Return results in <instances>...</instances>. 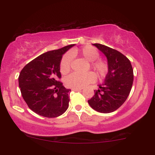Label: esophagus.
<instances>
[{
    "instance_id": "1",
    "label": "esophagus",
    "mask_w": 155,
    "mask_h": 155,
    "mask_svg": "<svg viewBox=\"0 0 155 155\" xmlns=\"http://www.w3.org/2000/svg\"><path fill=\"white\" fill-rule=\"evenodd\" d=\"M82 89H72V91H74V92H78V91H81Z\"/></svg>"
}]
</instances>
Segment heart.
<instances>
[{
  "label": "heart",
  "instance_id": "heart-1",
  "mask_svg": "<svg viewBox=\"0 0 155 155\" xmlns=\"http://www.w3.org/2000/svg\"><path fill=\"white\" fill-rule=\"evenodd\" d=\"M79 54L90 61V66L96 72L99 77H104L108 73V63L101 59H97L99 56V53L94 47L92 46H85L80 50L73 49L70 54H66L63 56L60 63V71L62 74L68 73L71 68L72 56ZM96 80V75L92 72L81 74L73 73L67 76L65 80L67 87L73 89H80L92 83Z\"/></svg>",
  "mask_w": 155,
  "mask_h": 155
}]
</instances>
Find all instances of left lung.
I'll list each match as a JSON object with an SVG mask.
<instances>
[{
    "label": "left lung",
    "instance_id": "8db88e82",
    "mask_svg": "<svg viewBox=\"0 0 155 155\" xmlns=\"http://www.w3.org/2000/svg\"><path fill=\"white\" fill-rule=\"evenodd\" d=\"M107 56L109 71L104 83L94 90L88 100L91 107L100 113H111L118 109L128 98L132 88L133 70L129 59L117 50L103 44H93Z\"/></svg>",
    "mask_w": 155,
    "mask_h": 155
}]
</instances>
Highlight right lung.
<instances>
[{
    "instance_id": "1",
    "label": "right lung",
    "mask_w": 155,
    "mask_h": 155,
    "mask_svg": "<svg viewBox=\"0 0 155 155\" xmlns=\"http://www.w3.org/2000/svg\"><path fill=\"white\" fill-rule=\"evenodd\" d=\"M74 44L44 53L27 63L19 75L21 94L31 111L46 118L62 115L69 106V89L60 81V63Z\"/></svg>"
}]
</instances>
